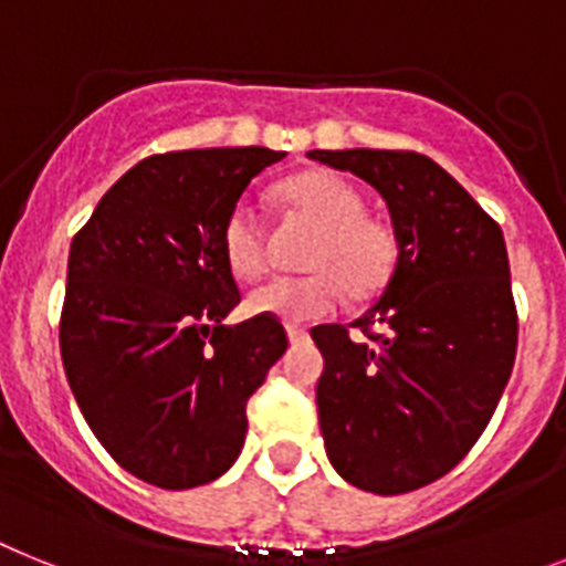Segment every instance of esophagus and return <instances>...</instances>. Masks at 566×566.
I'll return each instance as SVG.
<instances>
[{
	"mask_svg": "<svg viewBox=\"0 0 566 566\" xmlns=\"http://www.w3.org/2000/svg\"><path fill=\"white\" fill-rule=\"evenodd\" d=\"M287 339L296 345V342H305L307 339V331L305 327H296V325H287Z\"/></svg>",
	"mask_w": 566,
	"mask_h": 566,
	"instance_id": "obj_1",
	"label": "esophagus"
}]
</instances>
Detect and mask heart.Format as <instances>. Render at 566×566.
Instances as JSON below:
<instances>
[{
	"label": "heart",
	"instance_id": "1",
	"mask_svg": "<svg viewBox=\"0 0 566 566\" xmlns=\"http://www.w3.org/2000/svg\"><path fill=\"white\" fill-rule=\"evenodd\" d=\"M275 195L287 210L319 227L307 253L313 273L261 284L250 293V311L298 325L334 313L342 293L368 298L386 287L400 253L397 235L386 221L365 216L363 195L348 180L316 169L287 178ZM221 253L239 279H259L268 270V232L247 203L227 216Z\"/></svg>",
	"mask_w": 566,
	"mask_h": 566
}]
</instances>
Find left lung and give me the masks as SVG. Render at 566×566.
Segmentation results:
<instances>
[{"label": "left lung", "instance_id": "8db88e82", "mask_svg": "<svg viewBox=\"0 0 566 566\" xmlns=\"http://www.w3.org/2000/svg\"><path fill=\"white\" fill-rule=\"evenodd\" d=\"M307 158L371 184L397 235V268L359 316L311 336L325 356L319 429L336 472L402 495L452 472L510 382L517 348L501 227L443 166L417 151L313 149Z\"/></svg>", "mask_w": 566, "mask_h": 566}]
</instances>
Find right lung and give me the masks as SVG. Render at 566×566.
Returning <instances> with one entry per match:
<instances>
[{"instance_id":"add662e5","label":"right lung","mask_w":566,"mask_h":566,"mask_svg":"<svg viewBox=\"0 0 566 566\" xmlns=\"http://www.w3.org/2000/svg\"><path fill=\"white\" fill-rule=\"evenodd\" d=\"M284 151L151 155L74 235L60 354L88 429L140 481L192 489L227 472L247 400L287 350L275 316L224 325L241 302L221 230L247 184Z\"/></svg>"}]
</instances>
